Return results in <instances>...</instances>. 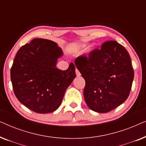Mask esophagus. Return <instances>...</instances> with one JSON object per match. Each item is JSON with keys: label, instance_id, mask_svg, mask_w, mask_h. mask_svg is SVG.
I'll return each instance as SVG.
<instances>
[{"label": "esophagus", "instance_id": "1", "mask_svg": "<svg viewBox=\"0 0 146 146\" xmlns=\"http://www.w3.org/2000/svg\"><path fill=\"white\" fill-rule=\"evenodd\" d=\"M76 74L77 76H80L81 74H80V72L79 70L77 68H76Z\"/></svg>", "mask_w": 146, "mask_h": 146}]
</instances>
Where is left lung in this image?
I'll list each match as a JSON object with an SVG mask.
<instances>
[{
	"label": "left lung",
	"instance_id": "obj_1",
	"mask_svg": "<svg viewBox=\"0 0 146 146\" xmlns=\"http://www.w3.org/2000/svg\"><path fill=\"white\" fill-rule=\"evenodd\" d=\"M85 80L84 96L92 110L106 113L126 100L134 72L126 49L115 40L106 41L100 49L75 60Z\"/></svg>",
	"mask_w": 146,
	"mask_h": 146
}]
</instances>
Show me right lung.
Instances as JSON below:
<instances>
[{
    "mask_svg": "<svg viewBox=\"0 0 146 146\" xmlns=\"http://www.w3.org/2000/svg\"><path fill=\"white\" fill-rule=\"evenodd\" d=\"M62 54L56 43L43 38L33 39L18 50L11 69L12 84L17 99L32 111L57 110L76 76L73 63L66 70L56 67Z\"/></svg>",
    "mask_w": 146,
    "mask_h": 146,
    "instance_id": "1",
    "label": "right lung"
}]
</instances>
